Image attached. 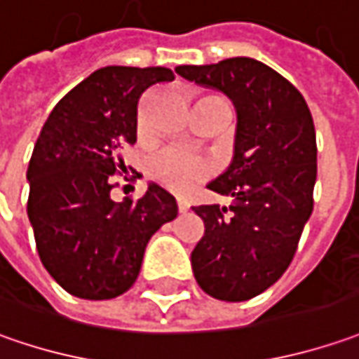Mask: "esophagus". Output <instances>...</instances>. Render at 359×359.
I'll return each instance as SVG.
<instances>
[{"mask_svg":"<svg viewBox=\"0 0 359 359\" xmlns=\"http://www.w3.org/2000/svg\"><path fill=\"white\" fill-rule=\"evenodd\" d=\"M177 204H179V212H187V210L191 208V206H189V203H187V201H182V198H179V201H177Z\"/></svg>","mask_w":359,"mask_h":359,"instance_id":"1","label":"esophagus"}]
</instances>
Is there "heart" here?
Returning a JSON list of instances; mask_svg holds the SVG:
<instances>
[{
	"mask_svg": "<svg viewBox=\"0 0 359 359\" xmlns=\"http://www.w3.org/2000/svg\"><path fill=\"white\" fill-rule=\"evenodd\" d=\"M142 127V115H141ZM151 177L172 192H187L191 187L210 179L215 165L210 158L179 147H168L151 161Z\"/></svg>",
	"mask_w": 359,
	"mask_h": 359,
	"instance_id": "1",
	"label": "heart"
}]
</instances>
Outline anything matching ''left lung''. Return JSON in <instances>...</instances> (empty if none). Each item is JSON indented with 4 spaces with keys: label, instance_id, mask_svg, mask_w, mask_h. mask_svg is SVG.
<instances>
[{
    "label": "left lung",
    "instance_id": "8db88e82",
    "mask_svg": "<svg viewBox=\"0 0 359 359\" xmlns=\"http://www.w3.org/2000/svg\"><path fill=\"white\" fill-rule=\"evenodd\" d=\"M177 73L229 95L238 125L234 161L210 191L234 204H203L204 236L191 254L192 272L208 296L244 302L286 272L314 208L316 130L302 93L250 57Z\"/></svg>",
    "mask_w": 359,
    "mask_h": 359
}]
</instances>
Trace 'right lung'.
<instances>
[{"instance_id": "right-lung-1", "label": "right lung", "mask_w": 359, "mask_h": 359, "mask_svg": "<svg viewBox=\"0 0 359 359\" xmlns=\"http://www.w3.org/2000/svg\"><path fill=\"white\" fill-rule=\"evenodd\" d=\"M172 79L167 67L97 69L57 103L35 142L27 217L45 270L77 298L125 294L151 236L179 215L155 182L137 201L111 198L127 170L121 149L137 141L142 93Z\"/></svg>"}]
</instances>
